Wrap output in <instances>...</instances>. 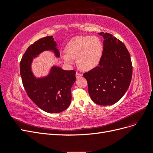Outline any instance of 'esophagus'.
Returning a JSON list of instances; mask_svg holds the SVG:
<instances>
[{
	"instance_id": "34e87169",
	"label": "esophagus",
	"mask_w": 153,
	"mask_h": 153,
	"mask_svg": "<svg viewBox=\"0 0 153 153\" xmlns=\"http://www.w3.org/2000/svg\"><path fill=\"white\" fill-rule=\"evenodd\" d=\"M82 76V73H78V72L76 73V78H80Z\"/></svg>"
}]
</instances>
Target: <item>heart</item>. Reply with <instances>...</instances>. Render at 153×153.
Instances as JSON below:
<instances>
[{"mask_svg":"<svg viewBox=\"0 0 153 153\" xmlns=\"http://www.w3.org/2000/svg\"><path fill=\"white\" fill-rule=\"evenodd\" d=\"M102 44L95 36H78L74 37L66 47V54L62 58L67 62L77 58L78 66L83 70H89L98 64L101 53Z\"/></svg>","mask_w":153,"mask_h":153,"instance_id":"b5f03b06","label":"heart"}]
</instances>
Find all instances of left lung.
I'll use <instances>...</instances> for the list:
<instances>
[{
	"mask_svg": "<svg viewBox=\"0 0 153 153\" xmlns=\"http://www.w3.org/2000/svg\"><path fill=\"white\" fill-rule=\"evenodd\" d=\"M103 37V50L98 66L84 73L91 98L100 105H113L126 93L132 78L130 55L122 41L109 33Z\"/></svg>",
	"mask_w": 153,
	"mask_h": 153,
	"instance_id": "8db88e82",
	"label": "left lung"
}]
</instances>
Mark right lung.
Returning <instances> with one entry per match:
<instances>
[{"label":"right lung","instance_id":"1","mask_svg":"<svg viewBox=\"0 0 153 153\" xmlns=\"http://www.w3.org/2000/svg\"><path fill=\"white\" fill-rule=\"evenodd\" d=\"M56 42L50 36L36 41L27 49L20 64L23 85L29 98L45 112L59 113L65 110L71 100V87L76 80L75 70L66 71L53 67L50 75L37 79L31 71V62L44 50H53L57 57L60 53Z\"/></svg>","mask_w":153,"mask_h":153}]
</instances>
